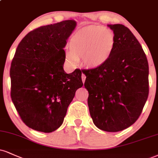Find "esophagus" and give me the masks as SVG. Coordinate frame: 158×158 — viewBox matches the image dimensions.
I'll use <instances>...</instances> for the list:
<instances>
[{
  "label": "esophagus",
  "mask_w": 158,
  "mask_h": 158,
  "mask_svg": "<svg viewBox=\"0 0 158 158\" xmlns=\"http://www.w3.org/2000/svg\"><path fill=\"white\" fill-rule=\"evenodd\" d=\"M85 79H86V76H85L84 73H82V74H81V79H82V82L83 83H85Z\"/></svg>",
  "instance_id": "34e87169"
}]
</instances>
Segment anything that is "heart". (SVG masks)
I'll return each mask as SVG.
<instances>
[{
  "label": "heart",
  "instance_id": "1",
  "mask_svg": "<svg viewBox=\"0 0 158 158\" xmlns=\"http://www.w3.org/2000/svg\"><path fill=\"white\" fill-rule=\"evenodd\" d=\"M115 43V36L109 28L94 25L87 26L72 36L66 60L77 64L78 60L81 59L87 68L102 67L110 60Z\"/></svg>",
  "mask_w": 158,
  "mask_h": 158
}]
</instances>
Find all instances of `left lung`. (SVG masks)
Masks as SVG:
<instances>
[{"mask_svg": "<svg viewBox=\"0 0 158 158\" xmlns=\"http://www.w3.org/2000/svg\"><path fill=\"white\" fill-rule=\"evenodd\" d=\"M115 43L110 60L84 70L89 111L94 124L106 132L128 128L139 118L149 95V64L141 45L122 24H110Z\"/></svg>", "mask_w": 158, "mask_h": 158, "instance_id": "obj_1", "label": "left lung"}]
</instances>
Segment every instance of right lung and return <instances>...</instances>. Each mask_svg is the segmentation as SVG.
Wrapping results in <instances>:
<instances>
[{
	"label": "right lung",
	"instance_id": "obj_1",
	"mask_svg": "<svg viewBox=\"0 0 158 158\" xmlns=\"http://www.w3.org/2000/svg\"><path fill=\"white\" fill-rule=\"evenodd\" d=\"M77 22L68 20L36 28L19 43L10 68L11 98L22 121L43 132L62 124L81 71L66 73L64 48Z\"/></svg>",
	"mask_w": 158,
	"mask_h": 158
}]
</instances>
